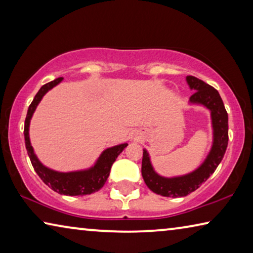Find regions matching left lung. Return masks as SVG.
Here are the masks:
<instances>
[{"label": "left lung", "mask_w": 253, "mask_h": 253, "mask_svg": "<svg viewBox=\"0 0 253 253\" xmlns=\"http://www.w3.org/2000/svg\"><path fill=\"white\" fill-rule=\"evenodd\" d=\"M186 81L195 92L190 97L191 104H200L211 110L213 127V145L208 157L198 169L178 177H163L154 170L146 149L143 152L142 175L145 183L154 193L166 198H181L195 190L214 173L223 158L228 147V113L220 93L212 85L193 76H187Z\"/></svg>", "instance_id": "1"}]
</instances>
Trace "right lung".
Wrapping results in <instances>:
<instances>
[{
  "label": "right lung",
  "mask_w": 253,
  "mask_h": 253,
  "mask_svg": "<svg viewBox=\"0 0 253 253\" xmlns=\"http://www.w3.org/2000/svg\"><path fill=\"white\" fill-rule=\"evenodd\" d=\"M62 77L54 79L53 81L45 84L40 88V90L34 97L31 105L29 106L27 117H25L24 123V140H25V148L28 151V155L31 161L34 170L39 175V177L43 181L45 185H48L50 188H52L54 192L63 195H87L95 193L99 191L104 186L107 178L109 176L111 165L116 161L119 154H121L124 148L127 147V143L117 145V146L107 148L106 151L102 152L101 155L98 158L95 166L91 169L85 170H78V172H69V173H60L55 170L45 168L38 160L36 154L33 152L29 138V126L30 121L36 110L38 104L42 99L46 92L51 88L57 85L59 83L62 81Z\"/></svg>",
  "instance_id": "right-lung-1"
}]
</instances>
